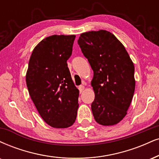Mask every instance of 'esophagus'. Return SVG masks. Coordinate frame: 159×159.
<instances>
[{
	"label": "esophagus",
	"mask_w": 159,
	"mask_h": 159,
	"mask_svg": "<svg viewBox=\"0 0 159 159\" xmlns=\"http://www.w3.org/2000/svg\"><path fill=\"white\" fill-rule=\"evenodd\" d=\"M84 86H83V85H81V86H79V87H78V89H79V90H80V92H81V93H82V92H83L84 90Z\"/></svg>",
	"instance_id": "obj_1"
}]
</instances>
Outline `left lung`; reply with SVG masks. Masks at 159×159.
Returning <instances> with one entry per match:
<instances>
[{
    "label": "left lung",
    "mask_w": 159,
    "mask_h": 159,
    "mask_svg": "<svg viewBox=\"0 0 159 159\" xmlns=\"http://www.w3.org/2000/svg\"><path fill=\"white\" fill-rule=\"evenodd\" d=\"M78 43L93 70L91 108L97 123L112 126L127 113L134 94V64L124 45L107 30L81 34Z\"/></svg>",
    "instance_id": "1"
}]
</instances>
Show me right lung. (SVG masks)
I'll list each match as a JSON object with an SVG mask.
<instances>
[{
  "mask_svg": "<svg viewBox=\"0 0 159 159\" xmlns=\"http://www.w3.org/2000/svg\"><path fill=\"white\" fill-rule=\"evenodd\" d=\"M75 38V35L44 38L34 48L29 61V93L41 117L54 128L71 127L77 116L79 90L66 63Z\"/></svg>",
  "mask_w": 159,
  "mask_h": 159,
  "instance_id": "1",
  "label": "right lung"
}]
</instances>
